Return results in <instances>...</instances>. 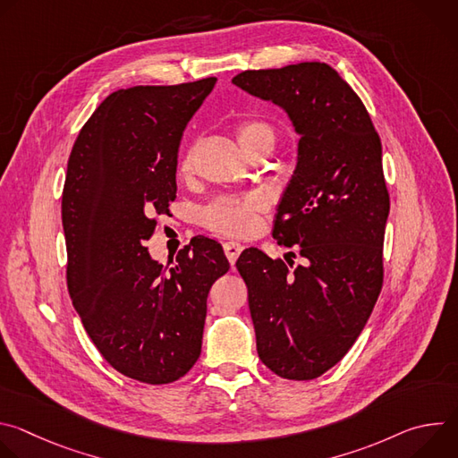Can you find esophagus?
<instances>
[{
    "instance_id": "esophagus-1",
    "label": "esophagus",
    "mask_w": 458,
    "mask_h": 458,
    "mask_svg": "<svg viewBox=\"0 0 458 458\" xmlns=\"http://www.w3.org/2000/svg\"><path fill=\"white\" fill-rule=\"evenodd\" d=\"M225 248V253H226V259L230 260V265H235V260L239 257V253L242 251V244L241 242H235V241H226L223 244Z\"/></svg>"
}]
</instances>
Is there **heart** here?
<instances>
[{
    "instance_id": "obj_1",
    "label": "heart",
    "mask_w": 458,
    "mask_h": 458,
    "mask_svg": "<svg viewBox=\"0 0 458 458\" xmlns=\"http://www.w3.org/2000/svg\"><path fill=\"white\" fill-rule=\"evenodd\" d=\"M235 136L242 150L251 156L259 150H272L277 132L276 126L260 117H246L235 124ZM193 170V148L186 152L179 165V174L188 177ZM268 208L267 199L260 193L246 195H221L203 212L201 223L223 235H248L259 226V216Z\"/></svg>"
}]
</instances>
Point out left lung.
I'll use <instances>...</instances> for the list:
<instances>
[{
    "label": "left lung",
    "mask_w": 458,
    "mask_h": 458,
    "mask_svg": "<svg viewBox=\"0 0 458 458\" xmlns=\"http://www.w3.org/2000/svg\"><path fill=\"white\" fill-rule=\"evenodd\" d=\"M232 83L279 105L301 136L274 225V239L295 244L301 263L251 246L235 267L259 359L283 378L311 380L348 353L382 288L389 193L380 138L360 98L326 63L246 71Z\"/></svg>",
    "instance_id": "1"
}]
</instances>
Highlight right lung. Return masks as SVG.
Returning <instances> with one entry per match:
<instances>
[{
    "instance_id": "right-lung-1",
    "label": "right lung",
    "mask_w": 458,
    "mask_h": 458,
    "mask_svg": "<svg viewBox=\"0 0 458 458\" xmlns=\"http://www.w3.org/2000/svg\"><path fill=\"white\" fill-rule=\"evenodd\" d=\"M216 81L112 92L69 157L61 219L72 304L105 360L147 384L174 382L198 362L208 292L230 268L203 235L172 267L145 246L175 199L184 128Z\"/></svg>"
}]
</instances>
